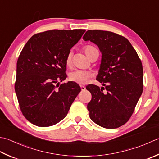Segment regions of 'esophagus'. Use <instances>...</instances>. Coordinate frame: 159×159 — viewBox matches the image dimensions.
<instances>
[{
	"instance_id": "34e87169",
	"label": "esophagus",
	"mask_w": 159,
	"mask_h": 159,
	"mask_svg": "<svg viewBox=\"0 0 159 159\" xmlns=\"http://www.w3.org/2000/svg\"><path fill=\"white\" fill-rule=\"evenodd\" d=\"M80 89H81L82 91H84V90H85L86 88H85V86H83V85H81V86H80Z\"/></svg>"
}]
</instances>
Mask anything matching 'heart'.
I'll list each match as a JSON object with an SVG mask.
<instances>
[{
	"label": "heart",
	"mask_w": 159,
	"mask_h": 159,
	"mask_svg": "<svg viewBox=\"0 0 159 159\" xmlns=\"http://www.w3.org/2000/svg\"><path fill=\"white\" fill-rule=\"evenodd\" d=\"M97 50V49L92 45H86L83 48V51L85 52L87 57L89 59L92 57V55L94 54L95 51ZM67 67H70L71 65V54L69 53L66 57L65 60ZM91 77V74L89 71H83V70H75L70 74L69 79L71 81L75 82L79 84H85L88 82L89 78Z\"/></svg>",
	"instance_id": "heart-1"
}]
</instances>
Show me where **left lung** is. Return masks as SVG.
<instances>
[{
  "label": "left lung",
  "mask_w": 159,
  "mask_h": 159,
  "mask_svg": "<svg viewBox=\"0 0 159 159\" xmlns=\"http://www.w3.org/2000/svg\"><path fill=\"white\" fill-rule=\"evenodd\" d=\"M83 39L94 43L102 54L96 80L105 88L86 87L92 94L88 104L89 117L104 128H117L129 120L142 94L143 70L141 59L129 40L116 33L88 30Z\"/></svg>",
  "instance_id": "1"
}]
</instances>
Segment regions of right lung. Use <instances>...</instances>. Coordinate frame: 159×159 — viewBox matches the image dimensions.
Instances as JSON below:
<instances>
[{
    "label": "right lung",
    "mask_w": 159,
    "mask_h": 159,
    "mask_svg": "<svg viewBox=\"0 0 159 159\" xmlns=\"http://www.w3.org/2000/svg\"><path fill=\"white\" fill-rule=\"evenodd\" d=\"M85 30H53L34 34L22 49L16 65L15 92L25 119L49 127L67 116L80 86L62 83L67 75L65 60Z\"/></svg>",
    "instance_id": "right-lung-1"
}]
</instances>
